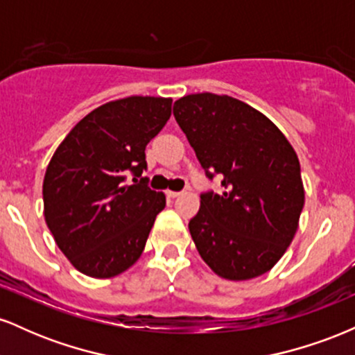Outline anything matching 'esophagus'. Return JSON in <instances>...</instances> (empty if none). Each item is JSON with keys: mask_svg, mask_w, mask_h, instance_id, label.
<instances>
[{"mask_svg": "<svg viewBox=\"0 0 355 355\" xmlns=\"http://www.w3.org/2000/svg\"><path fill=\"white\" fill-rule=\"evenodd\" d=\"M166 195H168L170 198H177L178 195H180V191H173V190H166Z\"/></svg>", "mask_w": 355, "mask_h": 355, "instance_id": "esophagus-1", "label": "esophagus"}]
</instances>
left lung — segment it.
<instances>
[{
  "label": "left lung",
  "mask_w": 355,
  "mask_h": 355,
  "mask_svg": "<svg viewBox=\"0 0 355 355\" xmlns=\"http://www.w3.org/2000/svg\"><path fill=\"white\" fill-rule=\"evenodd\" d=\"M173 115L205 175L222 191L200 195L189 229L215 274L248 280L270 270L299 227L304 185L297 153L266 115L229 95L195 93Z\"/></svg>",
  "instance_id": "left-lung-1"
}]
</instances>
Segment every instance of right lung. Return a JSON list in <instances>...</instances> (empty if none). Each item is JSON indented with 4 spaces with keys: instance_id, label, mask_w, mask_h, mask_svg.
Masks as SVG:
<instances>
[{
    "instance_id": "1",
    "label": "right lung",
    "mask_w": 355,
    "mask_h": 355,
    "mask_svg": "<svg viewBox=\"0 0 355 355\" xmlns=\"http://www.w3.org/2000/svg\"><path fill=\"white\" fill-rule=\"evenodd\" d=\"M172 98L128 96L88 113L61 141L43 180L44 220L81 274L115 277L140 259L165 195L148 187L145 148ZM132 173L134 183L126 184Z\"/></svg>"
}]
</instances>
